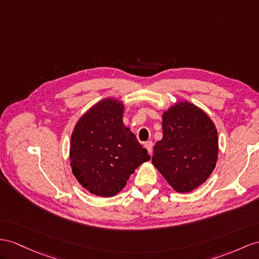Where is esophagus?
<instances>
[{"instance_id":"34e87169","label":"esophagus","mask_w":259,"mask_h":259,"mask_svg":"<svg viewBox=\"0 0 259 259\" xmlns=\"http://www.w3.org/2000/svg\"><path fill=\"white\" fill-rule=\"evenodd\" d=\"M144 147L148 150V153L150 155H152V148H153V144H152V142H147L144 144Z\"/></svg>"}]
</instances>
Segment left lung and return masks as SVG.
<instances>
[{"label":"left lung","instance_id":"obj_1","mask_svg":"<svg viewBox=\"0 0 259 259\" xmlns=\"http://www.w3.org/2000/svg\"><path fill=\"white\" fill-rule=\"evenodd\" d=\"M163 138L152 164L177 193H190L208 180L219 153L218 131L205 112L189 102L164 111Z\"/></svg>","mask_w":259,"mask_h":259}]
</instances>
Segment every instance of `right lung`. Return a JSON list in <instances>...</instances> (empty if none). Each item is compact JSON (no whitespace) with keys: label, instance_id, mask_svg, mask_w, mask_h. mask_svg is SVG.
<instances>
[{"label":"right lung","instance_id":"1","mask_svg":"<svg viewBox=\"0 0 259 259\" xmlns=\"http://www.w3.org/2000/svg\"><path fill=\"white\" fill-rule=\"evenodd\" d=\"M123 104L105 98L78 119L71 136L70 165L91 194L117 195L135 169L151 156L122 121Z\"/></svg>","mask_w":259,"mask_h":259}]
</instances>
